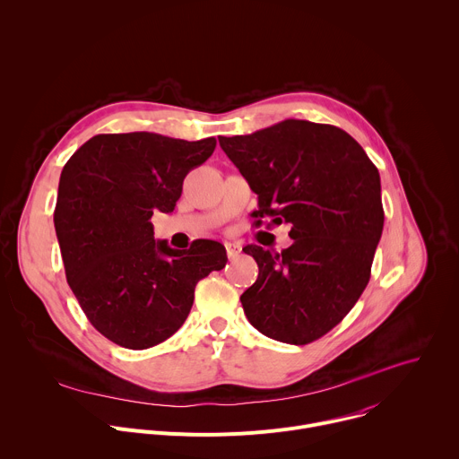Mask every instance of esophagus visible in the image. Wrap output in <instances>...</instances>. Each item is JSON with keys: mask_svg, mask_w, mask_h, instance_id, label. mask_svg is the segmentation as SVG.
<instances>
[{"mask_svg": "<svg viewBox=\"0 0 459 459\" xmlns=\"http://www.w3.org/2000/svg\"><path fill=\"white\" fill-rule=\"evenodd\" d=\"M225 250H227L229 259H232L241 252V243H225Z\"/></svg>", "mask_w": 459, "mask_h": 459, "instance_id": "esophagus-1", "label": "esophagus"}]
</instances>
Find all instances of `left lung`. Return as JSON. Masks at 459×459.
<instances>
[{
  "mask_svg": "<svg viewBox=\"0 0 459 459\" xmlns=\"http://www.w3.org/2000/svg\"><path fill=\"white\" fill-rule=\"evenodd\" d=\"M220 145L257 194L261 225L289 223L281 252L247 245L259 267L241 294L252 326L276 342L307 345L351 312L363 294L383 232L376 165L345 130L285 119Z\"/></svg>",
  "mask_w": 459,
  "mask_h": 459,
  "instance_id": "8db88e82",
  "label": "left lung"
}]
</instances>
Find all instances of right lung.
<instances>
[{"instance_id": "obj_1", "label": "right lung", "mask_w": 459, "mask_h": 459, "mask_svg": "<svg viewBox=\"0 0 459 459\" xmlns=\"http://www.w3.org/2000/svg\"><path fill=\"white\" fill-rule=\"evenodd\" d=\"M214 138L98 134L65 163L54 227L69 287L94 329L143 351L185 323L200 280L227 264L225 247L195 239L174 250L154 239V212H172L183 179L205 163Z\"/></svg>"}]
</instances>
